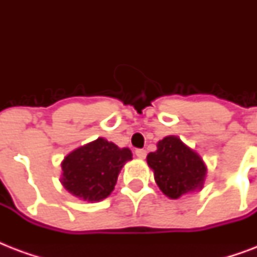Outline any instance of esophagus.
<instances>
[{"label": "esophagus", "instance_id": "1", "mask_svg": "<svg viewBox=\"0 0 257 257\" xmlns=\"http://www.w3.org/2000/svg\"><path fill=\"white\" fill-rule=\"evenodd\" d=\"M136 156L141 159V160H144L145 157H147V151H144V149H136Z\"/></svg>", "mask_w": 257, "mask_h": 257}]
</instances>
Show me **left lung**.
Wrapping results in <instances>:
<instances>
[{
  "label": "left lung",
  "instance_id": "left-lung-1",
  "mask_svg": "<svg viewBox=\"0 0 257 257\" xmlns=\"http://www.w3.org/2000/svg\"><path fill=\"white\" fill-rule=\"evenodd\" d=\"M155 181L169 199H180L201 189L207 176V165L197 152L177 136H167L157 143L156 152L147 156Z\"/></svg>",
  "mask_w": 257,
  "mask_h": 257
}]
</instances>
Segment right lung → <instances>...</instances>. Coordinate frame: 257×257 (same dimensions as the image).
<instances>
[{"label": "right lung", "instance_id": "right-lung-1", "mask_svg": "<svg viewBox=\"0 0 257 257\" xmlns=\"http://www.w3.org/2000/svg\"><path fill=\"white\" fill-rule=\"evenodd\" d=\"M129 160L131 149L118 148L112 141L98 137L62 160L61 184L78 199L101 201L112 193L121 168Z\"/></svg>", "mask_w": 257, "mask_h": 257}]
</instances>
